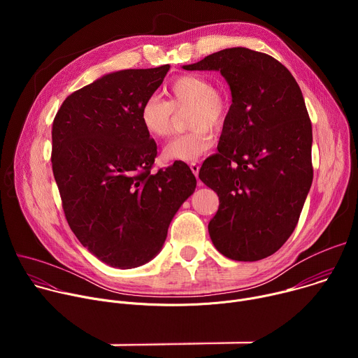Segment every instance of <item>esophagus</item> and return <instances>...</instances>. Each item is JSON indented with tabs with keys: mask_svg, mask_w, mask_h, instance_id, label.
<instances>
[{
	"mask_svg": "<svg viewBox=\"0 0 358 358\" xmlns=\"http://www.w3.org/2000/svg\"><path fill=\"white\" fill-rule=\"evenodd\" d=\"M189 169H191L192 174H194L195 177H198V173H199V166H198L196 163H191V164H189Z\"/></svg>",
	"mask_w": 358,
	"mask_h": 358,
	"instance_id": "esophagus-1",
	"label": "esophagus"
}]
</instances>
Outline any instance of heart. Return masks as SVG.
<instances>
[{"label":"heart","instance_id":"heart-1","mask_svg":"<svg viewBox=\"0 0 358 358\" xmlns=\"http://www.w3.org/2000/svg\"><path fill=\"white\" fill-rule=\"evenodd\" d=\"M169 101L151 94L140 108V122L155 138H166L174 130V112L189 108L188 131L171 140L163 150L170 162H196L214 144L211 130H221L228 116V101L213 82L198 75H184L167 87Z\"/></svg>","mask_w":358,"mask_h":358}]
</instances>
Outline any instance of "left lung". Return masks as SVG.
<instances>
[{
  "instance_id": "obj_1",
  "label": "left lung",
  "mask_w": 358,
  "mask_h": 358,
  "mask_svg": "<svg viewBox=\"0 0 358 358\" xmlns=\"http://www.w3.org/2000/svg\"><path fill=\"white\" fill-rule=\"evenodd\" d=\"M182 68L221 72L232 94L218 152L199 170L220 196L211 241L234 261L268 258L294 231L313 181L312 123L301 90L279 61L242 46Z\"/></svg>"
}]
</instances>
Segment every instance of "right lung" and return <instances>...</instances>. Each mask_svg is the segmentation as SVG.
Here are the masks:
<instances>
[{
	"label": "right lung",
	"mask_w": 358,
	"mask_h": 358,
	"mask_svg": "<svg viewBox=\"0 0 358 358\" xmlns=\"http://www.w3.org/2000/svg\"><path fill=\"white\" fill-rule=\"evenodd\" d=\"M169 71L163 65L103 75L69 94L52 124L50 160L66 221L79 242L113 268L155 258L195 191L182 162L151 173L157 144L140 122V108Z\"/></svg>",
	"instance_id": "1"
}]
</instances>
